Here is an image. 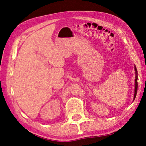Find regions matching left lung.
I'll use <instances>...</instances> for the list:
<instances>
[{
	"mask_svg": "<svg viewBox=\"0 0 146 146\" xmlns=\"http://www.w3.org/2000/svg\"><path fill=\"white\" fill-rule=\"evenodd\" d=\"M135 73H136V77H135V95H134V100L136 98V96H137V89H138V82H137V79H138V76H137V70L136 67H135Z\"/></svg>",
	"mask_w": 146,
	"mask_h": 146,
	"instance_id": "1",
	"label": "left lung"
}]
</instances>
